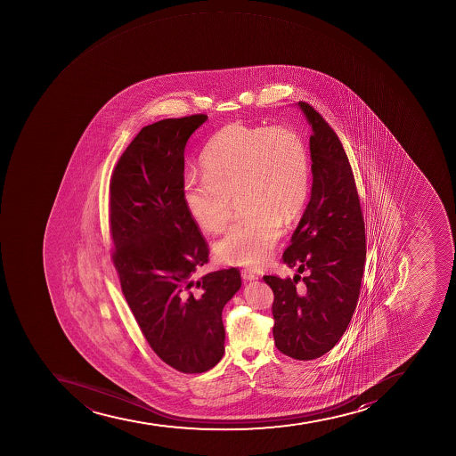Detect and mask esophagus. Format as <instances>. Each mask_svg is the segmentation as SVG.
<instances>
[{"instance_id": "1", "label": "esophagus", "mask_w": 456, "mask_h": 456, "mask_svg": "<svg viewBox=\"0 0 456 456\" xmlns=\"http://www.w3.org/2000/svg\"><path fill=\"white\" fill-rule=\"evenodd\" d=\"M242 277L245 281H254V280H258V275L255 274L254 271L248 270V268L242 270Z\"/></svg>"}]
</instances>
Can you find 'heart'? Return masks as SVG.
<instances>
[{
  "instance_id": "obj_1",
  "label": "heart",
  "mask_w": 456,
  "mask_h": 456,
  "mask_svg": "<svg viewBox=\"0 0 456 456\" xmlns=\"http://www.w3.org/2000/svg\"><path fill=\"white\" fill-rule=\"evenodd\" d=\"M202 167L206 175H190L182 186L191 218L218 233L238 197L242 217L216 243V255L230 265H265L281 236V222H293L309 197L311 161L300 134L234 122L207 142Z\"/></svg>"
}]
</instances>
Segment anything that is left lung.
<instances>
[{
	"mask_svg": "<svg viewBox=\"0 0 456 456\" xmlns=\"http://www.w3.org/2000/svg\"><path fill=\"white\" fill-rule=\"evenodd\" d=\"M312 126L311 201L284 264L293 279L265 275L274 291L275 346L296 360H314L338 343L354 314L366 261V236L354 175L343 144L311 105L298 102ZM306 272L305 278L299 274Z\"/></svg>",
	"mask_w": 456,
	"mask_h": 456,
	"instance_id": "left-lung-1",
	"label": "left lung"
}]
</instances>
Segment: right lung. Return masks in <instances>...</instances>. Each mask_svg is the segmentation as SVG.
Here are the masks:
<instances>
[{"label":"right lung","instance_id":"obj_1","mask_svg":"<svg viewBox=\"0 0 456 456\" xmlns=\"http://www.w3.org/2000/svg\"><path fill=\"white\" fill-rule=\"evenodd\" d=\"M207 119L201 113L144 126L110 181L122 293L154 353L182 373H202L222 360L223 307L242 286L236 268L195 279L208 246L183 204V153Z\"/></svg>","mask_w":456,"mask_h":456}]
</instances>
